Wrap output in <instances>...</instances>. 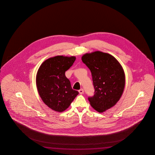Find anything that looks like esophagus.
I'll list each match as a JSON object with an SVG mask.
<instances>
[{
  "mask_svg": "<svg viewBox=\"0 0 155 155\" xmlns=\"http://www.w3.org/2000/svg\"><path fill=\"white\" fill-rule=\"evenodd\" d=\"M79 92L80 94H82L84 93V91L83 89H80L79 90Z\"/></svg>",
  "mask_w": 155,
  "mask_h": 155,
  "instance_id": "34e87169",
  "label": "esophagus"
}]
</instances>
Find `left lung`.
Instances as JSON below:
<instances>
[{"mask_svg": "<svg viewBox=\"0 0 155 155\" xmlns=\"http://www.w3.org/2000/svg\"><path fill=\"white\" fill-rule=\"evenodd\" d=\"M82 61L91 71L95 89L88 100L101 113L116 105L122 95L125 84L123 69L113 56L99 51L85 54Z\"/></svg>", "mask_w": 155, "mask_h": 155, "instance_id": "8db88e82", "label": "left lung"}]
</instances>
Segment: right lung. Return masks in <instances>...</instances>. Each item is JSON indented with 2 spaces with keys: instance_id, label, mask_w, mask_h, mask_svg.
I'll return each instance as SVG.
<instances>
[{
  "instance_id": "right-lung-1",
  "label": "right lung",
  "mask_w": 155,
  "mask_h": 155,
  "mask_svg": "<svg viewBox=\"0 0 155 155\" xmlns=\"http://www.w3.org/2000/svg\"><path fill=\"white\" fill-rule=\"evenodd\" d=\"M76 60L75 56H56L44 61L36 75V86L40 97L53 110L62 112L69 107L79 94L72 89L65 72Z\"/></svg>"
}]
</instances>
